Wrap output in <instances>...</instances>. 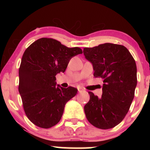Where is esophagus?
I'll return each instance as SVG.
<instances>
[{
  "mask_svg": "<svg viewBox=\"0 0 150 150\" xmlns=\"http://www.w3.org/2000/svg\"><path fill=\"white\" fill-rule=\"evenodd\" d=\"M77 90H78L79 92H83L84 89L82 88H81V87H77Z\"/></svg>",
  "mask_w": 150,
  "mask_h": 150,
  "instance_id": "34e87169",
  "label": "esophagus"
}]
</instances>
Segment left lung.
I'll return each instance as SVG.
<instances>
[{
    "label": "left lung",
    "mask_w": 150,
    "mask_h": 150,
    "mask_svg": "<svg viewBox=\"0 0 150 150\" xmlns=\"http://www.w3.org/2000/svg\"><path fill=\"white\" fill-rule=\"evenodd\" d=\"M83 53L92 63L94 76L104 79L101 97L89 92V101L84 110L91 124L100 129H110L125 118L135 95L137 67L125 46L106 43L84 48Z\"/></svg>",
    "instance_id": "obj_1"
}]
</instances>
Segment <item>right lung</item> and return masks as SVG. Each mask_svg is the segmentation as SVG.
I'll return each mask as SVG.
<instances>
[{
  "instance_id": "obj_1",
  "label": "right lung",
  "mask_w": 150,
  "mask_h": 150,
  "mask_svg": "<svg viewBox=\"0 0 150 150\" xmlns=\"http://www.w3.org/2000/svg\"><path fill=\"white\" fill-rule=\"evenodd\" d=\"M81 53L80 48H68L51 38H41L25 50L19 69V92L26 115L34 125L49 128L61 119L77 89L56 86V75L64 73L70 60Z\"/></svg>"
}]
</instances>
